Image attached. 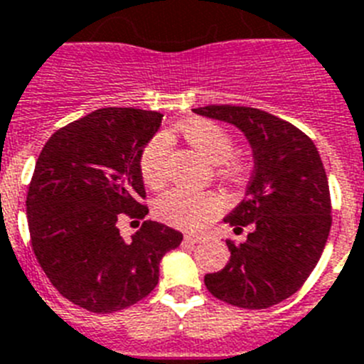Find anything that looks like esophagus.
I'll list each match as a JSON object with an SVG mask.
<instances>
[{
	"mask_svg": "<svg viewBox=\"0 0 364 364\" xmlns=\"http://www.w3.org/2000/svg\"><path fill=\"white\" fill-rule=\"evenodd\" d=\"M201 240H203V236L201 235H185V242L188 243H198L201 242Z\"/></svg>",
	"mask_w": 364,
	"mask_h": 364,
	"instance_id": "34e87169",
	"label": "esophagus"
}]
</instances>
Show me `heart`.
Returning <instances> with one entry per match:
<instances>
[{
  "label": "heart",
  "instance_id": "heart-1",
  "mask_svg": "<svg viewBox=\"0 0 364 364\" xmlns=\"http://www.w3.org/2000/svg\"><path fill=\"white\" fill-rule=\"evenodd\" d=\"M183 137L200 151L210 163H221L227 176L238 173L240 164L230 156L232 151V137L223 126L213 121H191L179 128ZM168 135L159 134L151 139L141 154V176L144 183L151 188H159L168 178ZM223 200L214 192L192 191L185 186H176L172 191L159 196L154 205L157 218L168 225L178 229L196 230L207 225L223 210Z\"/></svg>",
  "mask_w": 364,
  "mask_h": 364
}]
</instances>
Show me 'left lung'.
Returning <instances> with one entry per match:
<instances>
[{
	"label": "left lung",
	"instance_id": "1",
	"mask_svg": "<svg viewBox=\"0 0 364 364\" xmlns=\"http://www.w3.org/2000/svg\"><path fill=\"white\" fill-rule=\"evenodd\" d=\"M198 115L232 124L252 148L255 170L245 198L225 216L243 243L227 240L230 258L205 274L216 299L265 309L300 289L321 258L331 227L328 178L314 141L299 128L257 107L205 106Z\"/></svg>",
	"mask_w": 364,
	"mask_h": 364
}]
</instances>
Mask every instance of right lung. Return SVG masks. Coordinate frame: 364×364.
I'll return each mask as SVG.
<instances>
[{
	"label": "right lung",
	"instance_id": "right-lung-1",
	"mask_svg": "<svg viewBox=\"0 0 364 364\" xmlns=\"http://www.w3.org/2000/svg\"><path fill=\"white\" fill-rule=\"evenodd\" d=\"M163 115L102 107L50 135L27 192V221L38 264L73 304L113 314L143 300L159 282V264L183 235L146 220L124 240L122 214L148 208L141 154Z\"/></svg>",
	"mask_w": 364,
	"mask_h": 364
}]
</instances>
